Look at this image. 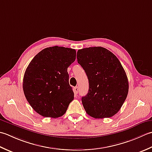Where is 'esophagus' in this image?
Returning a JSON list of instances; mask_svg holds the SVG:
<instances>
[{
    "instance_id": "obj_1",
    "label": "esophagus",
    "mask_w": 152,
    "mask_h": 152,
    "mask_svg": "<svg viewBox=\"0 0 152 152\" xmlns=\"http://www.w3.org/2000/svg\"><path fill=\"white\" fill-rule=\"evenodd\" d=\"M74 92H75V94H78V92H79L78 86H75V87H74Z\"/></svg>"
}]
</instances>
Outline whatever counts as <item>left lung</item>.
I'll list each match as a JSON object with an SVG mask.
<instances>
[{
	"mask_svg": "<svg viewBox=\"0 0 152 152\" xmlns=\"http://www.w3.org/2000/svg\"><path fill=\"white\" fill-rule=\"evenodd\" d=\"M77 58L89 83L88 92L82 97L86 113L96 119L115 115L129 92L127 76L118 58L101 46L80 49Z\"/></svg>",
	"mask_w": 152,
	"mask_h": 152,
	"instance_id": "obj_1",
	"label": "left lung"
}]
</instances>
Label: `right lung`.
Wrapping results in <instances>:
<instances>
[{
  "instance_id": "right-lung-1",
  "label": "right lung",
  "mask_w": 152,
  "mask_h": 152,
  "mask_svg": "<svg viewBox=\"0 0 152 152\" xmlns=\"http://www.w3.org/2000/svg\"><path fill=\"white\" fill-rule=\"evenodd\" d=\"M75 58V49L55 46L43 49L31 61L23 76V90L39 115L58 118L66 112L74 99L67 67Z\"/></svg>"
}]
</instances>
